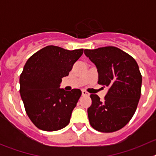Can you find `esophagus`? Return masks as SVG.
<instances>
[{
  "instance_id": "34e87169",
  "label": "esophagus",
  "mask_w": 156,
  "mask_h": 156,
  "mask_svg": "<svg viewBox=\"0 0 156 156\" xmlns=\"http://www.w3.org/2000/svg\"><path fill=\"white\" fill-rule=\"evenodd\" d=\"M82 95L83 96H89V94L86 90H82Z\"/></svg>"
}]
</instances>
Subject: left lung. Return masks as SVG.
<instances>
[{"label": "left lung", "instance_id": "8db88e82", "mask_svg": "<svg viewBox=\"0 0 156 156\" xmlns=\"http://www.w3.org/2000/svg\"><path fill=\"white\" fill-rule=\"evenodd\" d=\"M85 55L96 66L98 84L108 87L104 100L90 94L87 114L94 129L112 133L122 129L133 117L141 93L142 77L132 56L115 47L84 50Z\"/></svg>", "mask_w": 156, "mask_h": 156}]
</instances>
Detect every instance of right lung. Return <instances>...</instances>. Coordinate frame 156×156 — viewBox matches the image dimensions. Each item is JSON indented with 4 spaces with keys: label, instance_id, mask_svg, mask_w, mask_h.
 <instances>
[{
    "label": "right lung",
    "instance_id": "1",
    "mask_svg": "<svg viewBox=\"0 0 156 156\" xmlns=\"http://www.w3.org/2000/svg\"><path fill=\"white\" fill-rule=\"evenodd\" d=\"M83 52V49L69 51L50 45L34 54L25 64L19 91L26 112L37 128L55 131L69 123L82 92L58 87Z\"/></svg>",
    "mask_w": 156,
    "mask_h": 156
}]
</instances>
